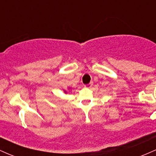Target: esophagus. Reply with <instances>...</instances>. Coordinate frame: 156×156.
<instances>
[{
    "instance_id": "obj_1",
    "label": "esophagus",
    "mask_w": 156,
    "mask_h": 156,
    "mask_svg": "<svg viewBox=\"0 0 156 156\" xmlns=\"http://www.w3.org/2000/svg\"><path fill=\"white\" fill-rule=\"evenodd\" d=\"M92 84H93L92 82H91V83L87 84V85H84V87H87V88H90V87L92 86Z\"/></svg>"
}]
</instances>
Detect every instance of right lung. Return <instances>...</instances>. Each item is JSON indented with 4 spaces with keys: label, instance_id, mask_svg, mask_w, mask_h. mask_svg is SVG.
<instances>
[{
    "label": "right lung",
    "instance_id": "obj_1",
    "mask_svg": "<svg viewBox=\"0 0 156 156\" xmlns=\"http://www.w3.org/2000/svg\"><path fill=\"white\" fill-rule=\"evenodd\" d=\"M64 92H65V93H67V91H66V90H64Z\"/></svg>",
    "mask_w": 156,
    "mask_h": 156
}]
</instances>
